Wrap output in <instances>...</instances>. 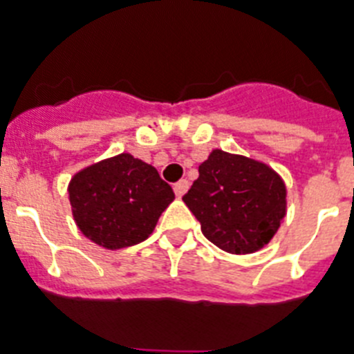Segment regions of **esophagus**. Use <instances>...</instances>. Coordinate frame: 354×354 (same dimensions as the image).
<instances>
[{
  "label": "esophagus",
  "mask_w": 354,
  "mask_h": 354,
  "mask_svg": "<svg viewBox=\"0 0 354 354\" xmlns=\"http://www.w3.org/2000/svg\"><path fill=\"white\" fill-rule=\"evenodd\" d=\"M187 191H189V182L187 180H180L178 183H174V192H176L178 198H182Z\"/></svg>",
  "instance_id": "34e87169"
}]
</instances>
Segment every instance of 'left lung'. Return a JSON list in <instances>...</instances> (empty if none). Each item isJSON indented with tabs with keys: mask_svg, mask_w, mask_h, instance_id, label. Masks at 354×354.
Instances as JSON below:
<instances>
[{
	"mask_svg": "<svg viewBox=\"0 0 354 354\" xmlns=\"http://www.w3.org/2000/svg\"><path fill=\"white\" fill-rule=\"evenodd\" d=\"M183 201L210 243L254 254L268 245L286 218V183L277 171L243 154L212 149Z\"/></svg>",
	"mask_w": 354,
	"mask_h": 354,
	"instance_id": "left-lung-1",
	"label": "left lung"
}]
</instances>
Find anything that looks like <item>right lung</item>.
I'll return each instance as SVG.
<instances>
[{"label":"right lung","mask_w":354,"mask_h":354,"mask_svg":"<svg viewBox=\"0 0 354 354\" xmlns=\"http://www.w3.org/2000/svg\"><path fill=\"white\" fill-rule=\"evenodd\" d=\"M68 200L75 225L90 241L120 250L153 234L174 192L153 165L122 153L75 172Z\"/></svg>","instance_id":"right-lung-1"}]
</instances>
